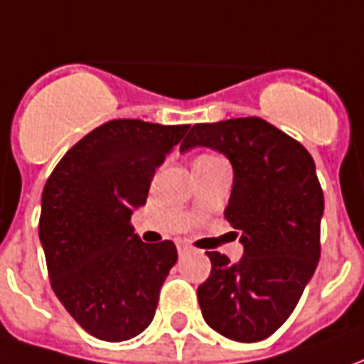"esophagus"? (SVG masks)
Returning a JSON list of instances; mask_svg holds the SVG:
<instances>
[{
  "mask_svg": "<svg viewBox=\"0 0 364 364\" xmlns=\"http://www.w3.org/2000/svg\"><path fill=\"white\" fill-rule=\"evenodd\" d=\"M189 250H191V247L187 244H177V252H179V253H187Z\"/></svg>",
  "mask_w": 364,
  "mask_h": 364,
  "instance_id": "1",
  "label": "esophagus"
}]
</instances>
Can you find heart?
I'll return each mask as SVG.
<instances>
[{
	"mask_svg": "<svg viewBox=\"0 0 364 364\" xmlns=\"http://www.w3.org/2000/svg\"><path fill=\"white\" fill-rule=\"evenodd\" d=\"M205 158H210V156H205Z\"/></svg>",
	"mask_w": 364,
	"mask_h": 364,
	"instance_id": "1",
	"label": "heart"
}]
</instances>
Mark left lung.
<instances>
[{"instance_id":"obj_1","label":"left lung","mask_w":364,"mask_h":364,"mask_svg":"<svg viewBox=\"0 0 364 364\" xmlns=\"http://www.w3.org/2000/svg\"><path fill=\"white\" fill-rule=\"evenodd\" d=\"M210 148L232 164L224 218L244 255L208 252L210 277L197 290L205 321L220 336L253 343L287 321L320 261L323 193L312 156L263 119L195 124L179 150Z\"/></svg>"}]
</instances>
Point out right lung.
Instances as JSON below:
<instances>
[{
    "label": "right lung",
    "instance_id": "right-lung-1",
    "mask_svg": "<svg viewBox=\"0 0 364 364\" xmlns=\"http://www.w3.org/2000/svg\"><path fill=\"white\" fill-rule=\"evenodd\" d=\"M189 124L111 120L60 159L44 185L38 236L52 289L70 316L103 341H127L154 320L177 261L173 242L144 244L130 226L156 167Z\"/></svg>",
    "mask_w": 364,
    "mask_h": 364
}]
</instances>
